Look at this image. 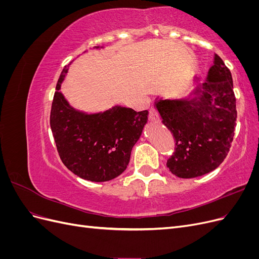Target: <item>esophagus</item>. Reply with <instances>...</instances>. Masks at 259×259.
Listing matches in <instances>:
<instances>
[{"label":"esophagus","mask_w":259,"mask_h":259,"mask_svg":"<svg viewBox=\"0 0 259 259\" xmlns=\"http://www.w3.org/2000/svg\"><path fill=\"white\" fill-rule=\"evenodd\" d=\"M149 120H150L151 122H158L160 120L159 113L156 112L154 108H151L150 110H149Z\"/></svg>","instance_id":"esophagus-1"}]
</instances>
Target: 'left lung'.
I'll return each mask as SVG.
<instances>
[{
	"instance_id": "obj_1",
	"label": "left lung",
	"mask_w": 259,
	"mask_h": 259,
	"mask_svg": "<svg viewBox=\"0 0 259 259\" xmlns=\"http://www.w3.org/2000/svg\"><path fill=\"white\" fill-rule=\"evenodd\" d=\"M193 98L158 99L162 123L175 138V152L167 160L179 178H194L217 168L228 154L237 125L236 96L230 70L215 54L206 81Z\"/></svg>"
}]
</instances>
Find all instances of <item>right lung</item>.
I'll return each instance as SVG.
<instances>
[{"label": "right lung", "mask_w": 259, "mask_h": 259, "mask_svg": "<svg viewBox=\"0 0 259 259\" xmlns=\"http://www.w3.org/2000/svg\"><path fill=\"white\" fill-rule=\"evenodd\" d=\"M99 49V46H95ZM56 85L51 110V128L62 163L73 174L95 183L111 180L126 169L131 152L148 120V111L115 106L105 112L86 114L68 104Z\"/></svg>", "instance_id": "1"}]
</instances>
